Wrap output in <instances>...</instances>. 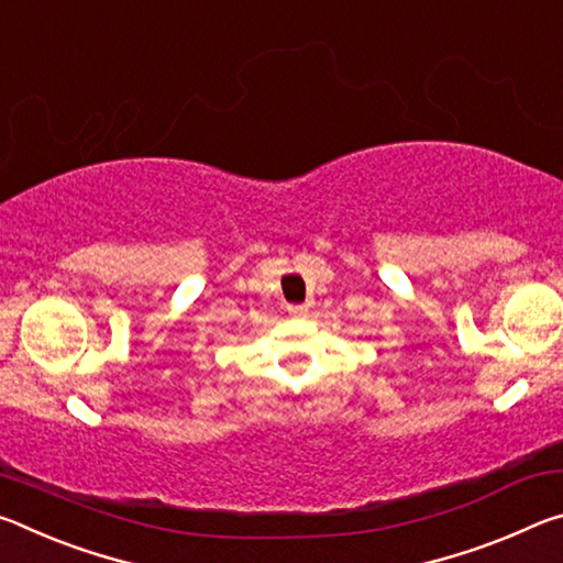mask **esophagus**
Masks as SVG:
<instances>
[{
  "instance_id": "esophagus-1",
  "label": "esophagus",
  "mask_w": 563,
  "mask_h": 563,
  "mask_svg": "<svg viewBox=\"0 0 563 563\" xmlns=\"http://www.w3.org/2000/svg\"><path fill=\"white\" fill-rule=\"evenodd\" d=\"M292 318H308V308H305V305L292 308Z\"/></svg>"
}]
</instances>
